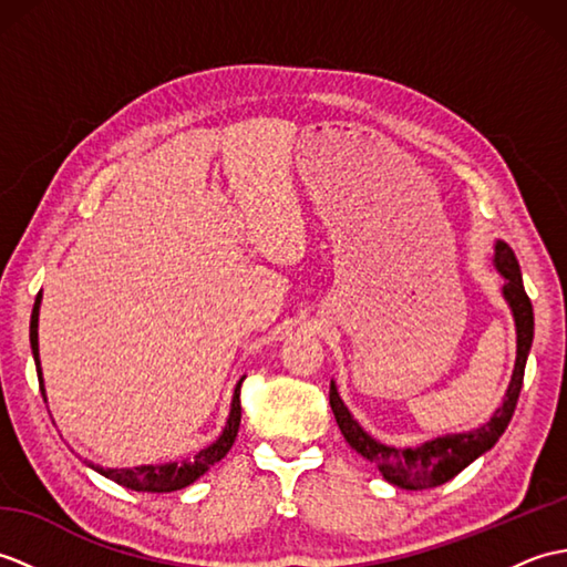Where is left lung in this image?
Wrapping results in <instances>:
<instances>
[{
	"label": "left lung",
	"mask_w": 567,
	"mask_h": 567,
	"mask_svg": "<svg viewBox=\"0 0 567 567\" xmlns=\"http://www.w3.org/2000/svg\"><path fill=\"white\" fill-rule=\"evenodd\" d=\"M495 262L497 270L504 277V299H507L514 321H516V365L514 375L509 382V390L504 394V404L497 409L495 416H492L485 426L470 433H455V436H443L433 439L424 445H416V449H392V445L378 443L372 436L358 426V421L351 416V412L343 406L339 392H336L333 382L329 390V404L336 416V424H339L343 439L355 453H360L365 461L375 463L380 473L384 475L388 483L404 487V489H426L449 483L461 470H465L475 457L489 451L492 445L499 441L504 429L509 426L514 416L516 402H519V392L524 384V368L528 351H532L534 341V307L532 299H528L524 290L519 260H516L514 250L499 240L495 248Z\"/></svg>",
	"instance_id": "obj_1"
}]
</instances>
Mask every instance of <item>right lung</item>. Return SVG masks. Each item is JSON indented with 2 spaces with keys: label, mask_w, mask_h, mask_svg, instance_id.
I'll use <instances>...</instances> for the list:
<instances>
[{
  "label": "right lung",
  "mask_w": 567,
  "mask_h": 567,
  "mask_svg": "<svg viewBox=\"0 0 567 567\" xmlns=\"http://www.w3.org/2000/svg\"><path fill=\"white\" fill-rule=\"evenodd\" d=\"M39 305H41V292L35 297V305L31 311V351L35 360V370H39V382H41V392H43V380H41V363H39ZM240 384H244V378L236 384L234 392V402H231V414H228L226 429L219 436V441L212 443L209 449L199 451L192 461L187 463H171V465H141V467H131V470H104V467H94L97 473L104 477L114 480L122 487L136 489V492H175L183 489L187 485L195 483L199 475L207 473V470L219 463L221 457L231 451V445L236 441V433L240 426ZM45 400V392H43Z\"/></svg>",
  "instance_id": "1"
}]
</instances>
